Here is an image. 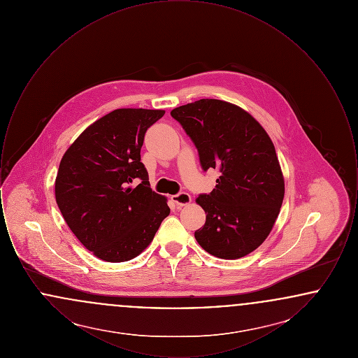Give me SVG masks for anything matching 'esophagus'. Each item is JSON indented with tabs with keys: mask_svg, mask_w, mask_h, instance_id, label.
<instances>
[{
	"mask_svg": "<svg viewBox=\"0 0 358 358\" xmlns=\"http://www.w3.org/2000/svg\"><path fill=\"white\" fill-rule=\"evenodd\" d=\"M171 200H173V203H176L177 206H185V205L190 204L192 197L187 193H178V194L171 196Z\"/></svg>",
	"mask_w": 358,
	"mask_h": 358,
	"instance_id": "obj_1",
	"label": "esophagus"
}]
</instances>
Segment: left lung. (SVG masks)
Segmentation results:
<instances>
[{"label": "left lung", "mask_w": 358, "mask_h": 358, "mask_svg": "<svg viewBox=\"0 0 358 358\" xmlns=\"http://www.w3.org/2000/svg\"><path fill=\"white\" fill-rule=\"evenodd\" d=\"M194 142L204 171L219 169L217 185L196 203L205 210L197 243L210 255L234 260L267 238L285 197V177L273 141L244 108L200 99L171 111Z\"/></svg>", "instance_id": "8db88e82"}]
</instances>
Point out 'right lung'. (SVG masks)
I'll list each match as a JSON object with an SVG mask.
<instances>
[{
	"label": "right lung",
	"mask_w": 358,
	"mask_h": 358,
	"mask_svg": "<svg viewBox=\"0 0 358 358\" xmlns=\"http://www.w3.org/2000/svg\"><path fill=\"white\" fill-rule=\"evenodd\" d=\"M164 110L118 108L91 123L63 155L55 181L57 206L92 255L120 263L142 254L169 216L168 199L150 187L141 162L146 130ZM141 184H129L136 178Z\"/></svg>",
	"instance_id": "obj_1"
}]
</instances>
